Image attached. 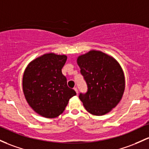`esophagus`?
<instances>
[{"label": "esophagus", "instance_id": "obj_1", "mask_svg": "<svg viewBox=\"0 0 149 149\" xmlns=\"http://www.w3.org/2000/svg\"><path fill=\"white\" fill-rule=\"evenodd\" d=\"M74 90L75 91H76L77 94H78V90H77V87H74Z\"/></svg>", "mask_w": 149, "mask_h": 149}]
</instances>
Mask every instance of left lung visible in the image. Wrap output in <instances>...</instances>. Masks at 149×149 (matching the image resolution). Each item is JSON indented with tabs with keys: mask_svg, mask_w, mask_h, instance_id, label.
<instances>
[{
	"mask_svg": "<svg viewBox=\"0 0 149 149\" xmlns=\"http://www.w3.org/2000/svg\"><path fill=\"white\" fill-rule=\"evenodd\" d=\"M87 84V92L80 93L85 109L93 115L111 112L123 98L125 88L123 70L114 58L91 50L77 59Z\"/></svg>",
	"mask_w": 149,
	"mask_h": 149,
	"instance_id": "1",
	"label": "left lung"
}]
</instances>
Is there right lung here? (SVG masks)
<instances>
[{"label":"right lung","instance_id":"add662e5","mask_svg":"<svg viewBox=\"0 0 149 149\" xmlns=\"http://www.w3.org/2000/svg\"><path fill=\"white\" fill-rule=\"evenodd\" d=\"M65 55L49 53L30 62L22 79L23 92L28 104L38 115L54 118L63 113L76 92L67 85L62 73Z\"/></svg>","mask_w":149,"mask_h":149}]
</instances>
